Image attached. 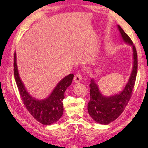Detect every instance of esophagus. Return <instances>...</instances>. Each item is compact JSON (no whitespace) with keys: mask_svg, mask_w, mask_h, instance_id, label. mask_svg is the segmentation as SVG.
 I'll use <instances>...</instances> for the list:
<instances>
[{"mask_svg":"<svg viewBox=\"0 0 148 148\" xmlns=\"http://www.w3.org/2000/svg\"><path fill=\"white\" fill-rule=\"evenodd\" d=\"M81 80H82V75L79 73L75 75V76L74 77V82L79 83L80 81H81Z\"/></svg>","mask_w":148,"mask_h":148,"instance_id":"1","label":"esophagus"}]
</instances>
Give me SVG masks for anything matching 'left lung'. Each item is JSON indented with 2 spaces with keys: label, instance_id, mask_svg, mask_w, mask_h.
<instances>
[{
  "label": "left lung",
  "instance_id": "1",
  "mask_svg": "<svg viewBox=\"0 0 148 148\" xmlns=\"http://www.w3.org/2000/svg\"><path fill=\"white\" fill-rule=\"evenodd\" d=\"M118 30L123 41L132 46L133 68L126 86L121 92L116 95L106 97L100 92L95 81L92 79L90 84V99L88 103V111L91 117L97 123L108 125L114 121L123 112L131 98L136 82L137 72V55L136 47L127 34L121 27L118 25Z\"/></svg>",
  "mask_w": 148,
  "mask_h": 148
}]
</instances>
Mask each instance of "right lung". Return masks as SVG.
Returning a JSON list of instances; mask_svg holds the SVG:
<instances>
[{"mask_svg": "<svg viewBox=\"0 0 148 148\" xmlns=\"http://www.w3.org/2000/svg\"><path fill=\"white\" fill-rule=\"evenodd\" d=\"M14 76L22 101L31 115L37 121L42 125H50L59 120L64 112L62 101L65 98L64 93L72 83L73 74L63 78L47 98L42 100L35 99L27 91L18 73L16 53L14 54Z\"/></svg>", "mask_w": 148, "mask_h": 148, "instance_id": "right-lung-1", "label": "right lung"}]
</instances>
